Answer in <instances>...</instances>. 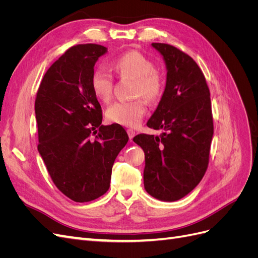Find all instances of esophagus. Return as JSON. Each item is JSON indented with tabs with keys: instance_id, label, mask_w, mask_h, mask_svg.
I'll return each mask as SVG.
<instances>
[{
	"instance_id": "esophagus-1",
	"label": "esophagus",
	"mask_w": 258,
	"mask_h": 258,
	"mask_svg": "<svg viewBox=\"0 0 258 258\" xmlns=\"http://www.w3.org/2000/svg\"><path fill=\"white\" fill-rule=\"evenodd\" d=\"M127 134H128V136H129L130 141H132V139H134V137L136 136V131L132 130V129H128V130H127Z\"/></svg>"
}]
</instances>
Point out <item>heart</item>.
Wrapping results in <instances>:
<instances>
[{"instance_id": "b5f03b06", "label": "heart", "mask_w": 258, "mask_h": 258, "mask_svg": "<svg viewBox=\"0 0 258 258\" xmlns=\"http://www.w3.org/2000/svg\"><path fill=\"white\" fill-rule=\"evenodd\" d=\"M112 69L123 79L136 81L135 96H142L148 101L158 99L163 90V82L155 71L153 61L139 51H129L112 62ZM91 90L101 102L112 98L113 79L102 69H96L90 80ZM146 113V104L142 99L117 101L107 107L105 116L108 121L124 127H136Z\"/></svg>"}]
</instances>
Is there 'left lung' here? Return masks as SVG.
Returning <instances> with one entry per match:
<instances>
[{
    "label": "left lung",
    "instance_id": "obj_1",
    "mask_svg": "<svg viewBox=\"0 0 258 258\" xmlns=\"http://www.w3.org/2000/svg\"><path fill=\"white\" fill-rule=\"evenodd\" d=\"M165 61L166 87L147 126L160 136L138 135L145 154L144 188L172 202L189 194L204 177L213 138L210 90L198 64L173 46L153 43Z\"/></svg>",
    "mask_w": 258,
    "mask_h": 258
}]
</instances>
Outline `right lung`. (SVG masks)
Masks as SVG:
<instances>
[{
  "label": "right lung",
  "instance_id": "right-lung-1",
  "mask_svg": "<svg viewBox=\"0 0 258 258\" xmlns=\"http://www.w3.org/2000/svg\"><path fill=\"white\" fill-rule=\"evenodd\" d=\"M104 46H73L45 73L35 100L37 150L52 182L67 197L88 202L110 187L117 155L128 142L119 124L103 126L90 86Z\"/></svg>",
  "mask_w": 258,
  "mask_h": 258
}]
</instances>
